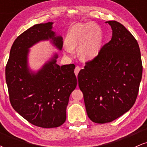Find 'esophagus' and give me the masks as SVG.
<instances>
[{
    "mask_svg": "<svg viewBox=\"0 0 147 147\" xmlns=\"http://www.w3.org/2000/svg\"><path fill=\"white\" fill-rule=\"evenodd\" d=\"M80 70H81V68H80V67H79V66H77V67H76L75 69V75H76V76L78 75V74H79V71H80Z\"/></svg>",
    "mask_w": 147,
    "mask_h": 147,
    "instance_id": "34e87169",
    "label": "esophagus"
}]
</instances>
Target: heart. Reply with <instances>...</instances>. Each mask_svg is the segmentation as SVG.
Instances as JSON below:
<instances>
[{
    "label": "heart",
    "instance_id": "obj_1",
    "mask_svg": "<svg viewBox=\"0 0 147 147\" xmlns=\"http://www.w3.org/2000/svg\"><path fill=\"white\" fill-rule=\"evenodd\" d=\"M67 53H72L73 48H78V55L84 61L94 59L102 49L104 36L102 30L95 23H85L73 25L68 30L66 37Z\"/></svg>",
    "mask_w": 147,
    "mask_h": 147
}]
</instances>
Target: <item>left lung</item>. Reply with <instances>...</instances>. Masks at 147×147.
Listing matches in <instances>:
<instances>
[{
    "label": "left lung",
    "mask_w": 147,
    "mask_h": 147,
    "mask_svg": "<svg viewBox=\"0 0 147 147\" xmlns=\"http://www.w3.org/2000/svg\"><path fill=\"white\" fill-rule=\"evenodd\" d=\"M106 23L113 31L111 41L78 74L87 115L97 124L112 122L132 108L142 75L140 50L134 36L117 21Z\"/></svg>",
    "instance_id": "1"
}]
</instances>
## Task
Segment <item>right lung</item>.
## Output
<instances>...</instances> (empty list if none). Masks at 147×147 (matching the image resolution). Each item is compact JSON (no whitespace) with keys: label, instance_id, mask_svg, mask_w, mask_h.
Here are the masks:
<instances>
[{"label":"right lung","instance_id":"right-lung-1","mask_svg":"<svg viewBox=\"0 0 147 147\" xmlns=\"http://www.w3.org/2000/svg\"><path fill=\"white\" fill-rule=\"evenodd\" d=\"M52 22L36 24L18 36L5 68L13 109L30 123L42 128L58 127L65 122L69 97L77 84L75 65H59L57 53L36 72L30 68V48L40 41L50 40L61 50L63 38L52 30Z\"/></svg>","mask_w":147,"mask_h":147}]
</instances>
